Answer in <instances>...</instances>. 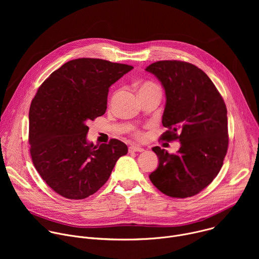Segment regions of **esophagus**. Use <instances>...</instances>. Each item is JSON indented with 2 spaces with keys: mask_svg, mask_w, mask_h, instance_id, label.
Here are the masks:
<instances>
[{
  "mask_svg": "<svg viewBox=\"0 0 259 259\" xmlns=\"http://www.w3.org/2000/svg\"><path fill=\"white\" fill-rule=\"evenodd\" d=\"M144 150L142 149L141 146H138V145H136V144H132V145H130L129 146V152H143Z\"/></svg>",
  "mask_w": 259,
  "mask_h": 259,
  "instance_id": "1",
  "label": "esophagus"
}]
</instances>
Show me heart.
<instances>
[{
    "instance_id": "obj_1",
    "label": "heart",
    "mask_w": 259,
    "mask_h": 259,
    "mask_svg": "<svg viewBox=\"0 0 259 259\" xmlns=\"http://www.w3.org/2000/svg\"><path fill=\"white\" fill-rule=\"evenodd\" d=\"M151 88H158V86H157L156 84L152 83V82H146V83H144V84L141 86L140 90H143V89H151ZM138 136L141 137L140 134H138Z\"/></svg>"
}]
</instances>
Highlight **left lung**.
I'll list each match as a JSON object with an SVG mask.
<instances>
[{"label": "left lung", "mask_w": 259, "mask_h": 259, "mask_svg": "<svg viewBox=\"0 0 259 259\" xmlns=\"http://www.w3.org/2000/svg\"><path fill=\"white\" fill-rule=\"evenodd\" d=\"M145 70L165 89L162 123L168 130L160 139L180 142L177 154L153 147L159 166L150 179L169 197H193L208 187L223 167L229 145L226 103L209 77L192 63L162 60Z\"/></svg>", "instance_id": "left-lung-1"}]
</instances>
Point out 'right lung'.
Listing matches in <instances>:
<instances>
[{
  "mask_svg": "<svg viewBox=\"0 0 259 259\" xmlns=\"http://www.w3.org/2000/svg\"><path fill=\"white\" fill-rule=\"evenodd\" d=\"M133 66L98 58L70 60L40 86L29 107V153L34 168L58 195L82 200L110 176L127 145L87 141V123L104 115L108 88Z\"/></svg>",
  "mask_w": 259,
  "mask_h": 259,
  "instance_id": "1",
  "label": "right lung"
}]
</instances>
